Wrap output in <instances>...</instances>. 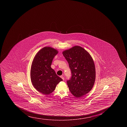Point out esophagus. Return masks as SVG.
Returning <instances> with one entry per match:
<instances>
[{
  "instance_id": "1",
  "label": "esophagus",
  "mask_w": 127,
  "mask_h": 127,
  "mask_svg": "<svg viewBox=\"0 0 127 127\" xmlns=\"http://www.w3.org/2000/svg\"><path fill=\"white\" fill-rule=\"evenodd\" d=\"M60 77L62 78V79H63V80H64V77H63V76H60Z\"/></svg>"
}]
</instances>
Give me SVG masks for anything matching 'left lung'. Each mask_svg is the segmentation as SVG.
Masks as SVG:
<instances>
[{
    "mask_svg": "<svg viewBox=\"0 0 127 127\" xmlns=\"http://www.w3.org/2000/svg\"><path fill=\"white\" fill-rule=\"evenodd\" d=\"M72 76L67 80L71 93L79 97L89 93L93 88L95 78V65L90 54L83 48L73 47L63 52Z\"/></svg>",
    "mask_w": 127,
    "mask_h": 127,
    "instance_id": "1",
    "label": "left lung"
}]
</instances>
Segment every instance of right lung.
Returning a JSON list of instances; mask_svg holds the SVG:
<instances>
[{"label":"right lung","instance_id":"obj_1","mask_svg":"<svg viewBox=\"0 0 127 127\" xmlns=\"http://www.w3.org/2000/svg\"><path fill=\"white\" fill-rule=\"evenodd\" d=\"M58 51L51 47H44L37 53L32 63L31 78L33 87L43 94L52 93L62 79L51 67Z\"/></svg>","mask_w":127,"mask_h":127}]
</instances>
